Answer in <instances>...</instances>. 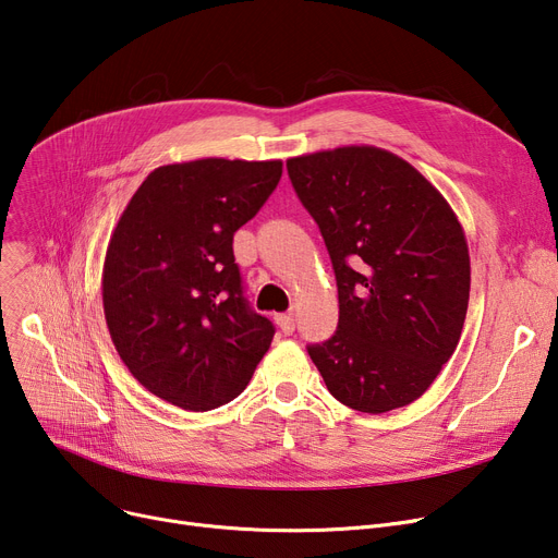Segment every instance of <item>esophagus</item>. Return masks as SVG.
Returning a JSON list of instances; mask_svg holds the SVG:
<instances>
[{"label": "esophagus", "mask_w": 558, "mask_h": 558, "mask_svg": "<svg viewBox=\"0 0 558 558\" xmlns=\"http://www.w3.org/2000/svg\"><path fill=\"white\" fill-rule=\"evenodd\" d=\"M276 320H278V326H280V330H282L284 335H291V332L296 330V320H294V314H291V312L278 314Z\"/></svg>", "instance_id": "obj_1"}]
</instances>
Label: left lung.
<instances>
[{
    "instance_id": "8db88e82",
    "label": "left lung",
    "mask_w": 558,
    "mask_h": 558,
    "mask_svg": "<svg viewBox=\"0 0 558 558\" xmlns=\"http://www.w3.org/2000/svg\"><path fill=\"white\" fill-rule=\"evenodd\" d=\"M324 234L339 324L307 353L350 409L385 414L421 398L452 357L471 296L463 230L423 173L375 146L287 160Z\"/></svg>"
}]
</instances>
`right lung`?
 Instances as JSON below:
<instances>
[{"instance_id": "1", "label": "right lung", "mask_w": 558, "mask_h": 558, "mask_svg": "<svg viewBox=\"0 0 558 558\" xmlns=\"http://www.w3.org/2000/svg\"><path fill=\"white\" fill-rule=\"evenodd\" d=\"M280 175V160L158 167L110 238L104 312L112 343L144 389L187 412L238 398L276 335L244 296L232 238Z\"/></svg>"}]
</instances>
